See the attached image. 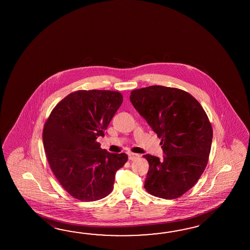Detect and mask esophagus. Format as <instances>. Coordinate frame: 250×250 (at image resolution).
I'll list each match as a JSON object with an SVG mask.
<instances>
[{
  "mask_svg": "<svg viewBox=\"0 0 250 250\" xmlns=\"http://www.w3.org/2000/svg\"><path fill=\"white\" fill-rule=\"evenodd\" d=\"M127 155H128V159L131 160V161H133V160L137 159L138 157H139V154H134V153H128Z\"/></svg>",
  "mask_w": 250,
  "mask_h": 250,
  "instance_id": "34e87169",
  "label": "esophagus"
}]
</instances>
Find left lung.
<instances>
[{"instance_id":"8db88e82","label":"left lung","mask_w":250,"mask_h":250,"mask_svg":"<svg viewBox=\"0 0 250 250\" xmlns=\"http://www.w3.org/2000/svg\"><path fill=\"white\" fill-rule=\"evenodd\" d=\"M133 106L158 138L164 158L145 154L149 170L145 188L173 199L189 190L202 175L211 150L212 129L201 104L185 91L163 85L133 90Z\"/></svg>"}]
</instances>
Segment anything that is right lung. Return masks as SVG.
<instances>
[{
    "label": "right lung",
    "mask_w": 250,
    "mask_h": 250,
    "mask_svg": "<svg viewBox=\"0 0 250 250\" xmlns=\"http://www.w3.org/2000/svg\"><path fill=\"white\" fill-rule=\"evenodd\" d=\"M123 101L115 91H76L54 107L44 124L42 142L50 167L64 189L79 200L108 196L116 171L127 161L125 153H109L96 141L104 136Z\"/></svg>",
    "instance_id": "1"
}]
</instances>
